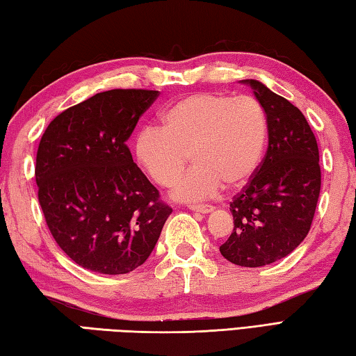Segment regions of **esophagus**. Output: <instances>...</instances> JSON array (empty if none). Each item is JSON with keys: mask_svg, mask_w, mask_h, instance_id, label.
<instances>
[{"mask_svg": "<svg viewBox=\"0 0 356 356\" xmlns=\"http://www.w3.org/2000/svg\"><path fill=\"white\" fill-rule=\"evenodd\" d=\"M188 209L195 210V212H200V213H209V212H212V210H213V207L209 206V204H191V206H188Z\"/></svg>", "mask_w": 356, "mask_h": 356, "instance_id": "esophagus-1", "label": "esophagus"}]
</instances>
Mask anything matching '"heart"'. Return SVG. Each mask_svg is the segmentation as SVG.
Segmentation results:
<instances>
[{
  "label": "heart",
  "mask_w": 356,
  "mask_h": 356,
  "mask_svg": "<svg viewBox=\"0 0 356 356\" xmlns=\"http://www.w3.org/2000/svg\"><path fill=\"white\" fill-rule=\"evenodd\" d=\"M161 130L144 127L135 156L158 186L173 187V198L197 201L213 197L224 184L248 183L259 168L269 138V121L253 98L200 92L177 99L161 113Z\"/></svg>",
  "instance_id": "heart-1"
}]
</instances>
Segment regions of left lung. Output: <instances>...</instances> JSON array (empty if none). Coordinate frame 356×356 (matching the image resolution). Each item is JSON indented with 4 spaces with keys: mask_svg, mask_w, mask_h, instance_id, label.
Instances as JSON below:
<instances>
[{
    "mask_svg": "<svg viewBox=\"0 0 356 356\" xmlns=\"http://www.w3.org/2000/svg\"><path fill=\"white\" fill-rule=\"evenodd\" d=\"M269 121V146L257 172L230 202L234 230L221 255L261 267L292 253L307 236L321 191L316 138L298 107L257 81L244 79Z\"/></svg>",
    "mask_w": 356,
    "mask_h": 356,
    "instance_id": "1",
    "label": "left lung"
}]
</instances>
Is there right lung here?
<instances>
[{
	"label": "right lung",
	"mask_w": 356,
	"mask_h": 356,
	"mask_svg": "<svg viewBox=\"0 0 356 356\" xmlns=\"http://www.w3.org/2000/svg\"><path fill=\"white\" fill-rule=\"evenodd\" d=\"M158 95L99 92L61 112L41 136L35 164L40 206L56 244L84 269L135 270L172 213L126 144Z\"/></svg>",
	"instance_id": "1"
}]
</instances>
